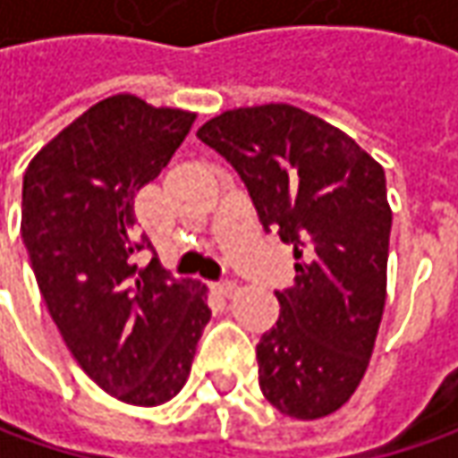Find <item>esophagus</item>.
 Listing matches in <instances>:
<instances>
[{
	"label": "esophagus",
	"mask_w": 458,
	"mask_h": 458,
	"mask_svg": "<svg viewBox=\"0 0 458 458\" xmlns=\"http://www.w3.org/2000/svg\"><path fill=\"white\" fill-rule=\"evenodd\" d=\"M234 291H237V283L234 280H221V283H216V293L224 295V298H229Z\"/></svg>",
	"instance_id": "1"
}]
</instances>
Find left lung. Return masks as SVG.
<instances>
[{"label": "left lung", "mask_w": 458, "mask_h": 458, "mask_svg": "<svg viewBox=\"0 0 458 458\" xmlns=\"http://www.w3.org/2000/svg\"><path fill=\"white\" fill-rule=\"evenodd\" d=\"M196 134L237 170L262 229L293 244L295 285L275 291L280 318L257 344L262 395L298 420L336 413L367 372L385 310V170L291 104L229 109Z\"/></svg>", "instance_id": "obj_1"}]
</instances>
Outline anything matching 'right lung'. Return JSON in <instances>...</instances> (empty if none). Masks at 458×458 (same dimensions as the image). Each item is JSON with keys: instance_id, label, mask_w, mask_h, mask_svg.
Segmentation results:
<instances>
[{"instance_id": "add662e5", "label": "right lung", "mask_w": 458, "mask_h": 458, "mask_svg": "<svg viewBox=\"0 0 458 458\" xmlns=\"http://www.w3.org/2000/svg\"><path fill=\"white\" fill-rule=\"evenodd\" d=\"M196 114L116 94L73 119L25 170L22 239L63 342L98 387L130 405L181 393L211 310L206 285L137 252L134 196L160 175Z\"/></svg>"}]
</instances>
